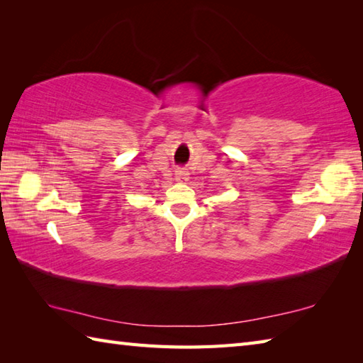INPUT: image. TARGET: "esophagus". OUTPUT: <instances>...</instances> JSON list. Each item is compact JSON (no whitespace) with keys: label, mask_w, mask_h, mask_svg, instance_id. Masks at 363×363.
<instances>
[{"label":"esophagus","mask_w":363,"mask_h":363,"mask_svg":"<svg viewBox=\"0 0 363 363\" xmlns=\"http://www.w3.org/2000/svg\"><path fill=\"white\" fill-rule=\"evenodd\" d=\"M174 174H176V181L179 182H186L189 179V173L184 168H177Z\"/></svg>","instance_id":"1"}]
</instances>
